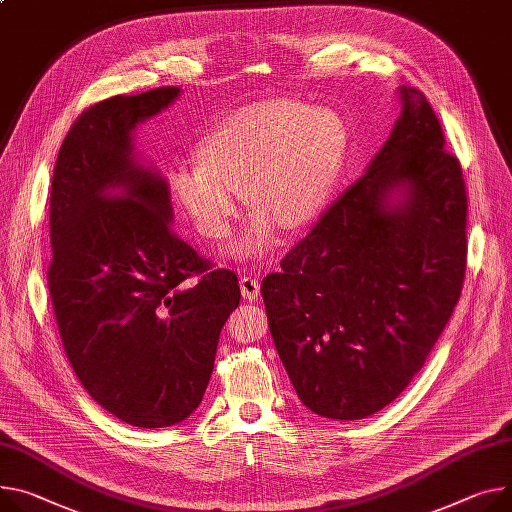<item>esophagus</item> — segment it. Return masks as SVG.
I'll return each instance as SVG.
<instances>
[{"label": "esophagus", "mask_w": 512, "mask_h": 512, "mask_svg": "<svg viewBox=\"0 0 512 512\" xmlns=\"http://www.w3.org/2000/svg\"><path fill=\"white\" fill-rule=\"evenodd\" d=\"M240 289H242L244 299H248V301H254L260 295V283L256 277H252V274H244V277L240 279Z\"/></svg>", "instance_id": "1"}]
</instances>
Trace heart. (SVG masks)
I'll list each match as a JSON object with an SVG mask.
<instances>
[{
	"label": "heart",
	"mask_w": 512,
	"mask_h": 512,
	"mask_svg": "<svg viewBox=\"0 0 512 512\" xmlns=\"http://www.w3.org/2000/svg\"><path fill=\"white\" fill-rule=\"evenodd\" d=\"M346 129L330 108L301 102H262L231 114L203 139L201 160L170 174L174 201L209 240H223L242 207L238 188L258 207L235 244L240 254H262L283 225L299 229L316 219L336 184Z\"/></svg>",
	"instance_id": "1"
}]
</instances>
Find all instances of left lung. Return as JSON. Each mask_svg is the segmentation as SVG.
<instances>
[{
  "instance_id": "1",
  "label": "left lung",
  "mask_w": 512,
  "mask_h": 512,
  "mask_svg": "<svg viewBox=\"0 0 512 512\" xmlns=\"http://www.w3.org/2000/svg\"><path fill=\"white\" fill-rule=\"evenodd\" d=\"M400 98L367 172L260 285L299 400L332 420L367 418L400 396L463 287L461 164L424 94L402 86Z\"/></svg>"
}]
</instances>
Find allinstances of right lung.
Instances as JSON below:
<instances>
[{
  "label": "right lung",
  "mask_w": 512,
  "mask_h": 512,
  "mask_svg": "<svg viewBox=\"0 0 512 512\" xmlns=\"http://www.w3.org/2000/svg\"><path fill=\"white\" fill-rule=\"evenodd\" d=\"M178 94L168 86L86 108L51 182L47 281L65 355L104 410L141 428L199 408L242 295L233 270L178 238L168 182L135 155V127Z\"/></svg>",
  "instance_id": "1"
}]
</instances>
